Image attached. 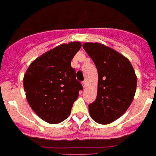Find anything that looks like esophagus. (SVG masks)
Returning <instances> with one entry per match:
<instances>
[{"instance_id": "obj_1", "label": "esophagus", "mask_w": 156, "mask_h": 156, "mask_svg": "<svg viewBox=\"0 0 156 156\" xmlns=\"http://www.w3.org/2000/svg\"><path fill=\"white\" fill-rule=\"evenodd\" d=\"M82 85H83V87H84V88H86V86H87V83H86L85 80L82 82Z\"/></svg>"}]
</instances>
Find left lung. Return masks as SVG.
<instances>
[{"label": "left lung", "instance_id": "obj_1", "mask_svg": "<svg viewBox=\"0 0 156 156\" xmlns=\"http://www.w3.org/2000/svg\"><path fill=\"white\" fill-rule=\"evenodd\" d=\"M84 49L98 72V94L88 105L91 118L99 124L113 122L124 114L136 92L137 76L127 58L98 43H86Z\"/></svg>", "mask_w": 156, "mask_h": 156}]
</instances>
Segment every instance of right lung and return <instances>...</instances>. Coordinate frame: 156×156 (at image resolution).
Returning a JSON list of instances; mask_svg holds the SVG:
<instances>
[{
	"label": "right lung",
	"instance_id": "obj_1",
	"mask_svg": "<svg viewBox=\"0 0 156 156\" xmlns=\"http://www.w3.org/2000/svg\"><path fill=\"white\" fill-rule=\"evenodd\" d=\"M81 47L80 42L61 44L33 61L23 78L27 101L34 113L51 124L62 122L83 89L71 61Z\"/></svg>",
	"mask_w": 156,
	"mask_h": 156
}]
</instances>
